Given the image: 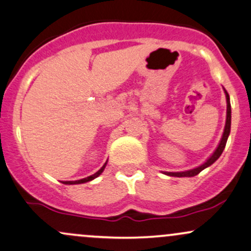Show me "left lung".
Listing matches in <instances>:
<instances>
[{
	"label": "left lung",
	"instance_id": "8db88e82",
	"mask_svg": "<svg viewBox=\"0 0 251 251\" xmlns=\"http://www.w3.org/2000/svg\"><path fill=\"white\" fill-rule=\"evenodd\" d=\"M224 92H226V126H224L223 135H222L221 142H220V144H218L217 149L215 150L214 153L210 155L205 163H203L201 165L197 166V168H195L192 170H188V171L164 172V174L168 175V176H172V177H194V176L198 175L201 171H203L204 169H206L208 166L211 165V164H214L216 160L220 158V155L222 154V152H223L224 148H226L227 137H229V134H230V127H231V105H230V98H229V94H227V92L226 91V89H224Z\"/></svg>",
	"mask_w": 251,
	"mask_h": 251
}]
</instances>
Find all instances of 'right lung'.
I'll return each instance as SVG.
<instances>
[{"mask_svg":"<svg viewBox=\"0 0 251 251\" xmlns=\"http://www.w3.org/2000/svg\"><path fill=\"white\" fill-rule=\"evenodd\" d=\"M106 164H107V162H106L105 164H103L102 165V168L99 170V171L98 172H96V174L94 175H92V176H89V177H86V178H82V179H79V180H70V181H62L63 184H82V183H87V181H91V180H93L94 178H97V177H99L100 175L102 174V171L103 170H105V168H106Z\"/></svg>","mask_w":251,"mask_h":251,"instance_id":"add662e5","label":"right lung"}]
</instances>
